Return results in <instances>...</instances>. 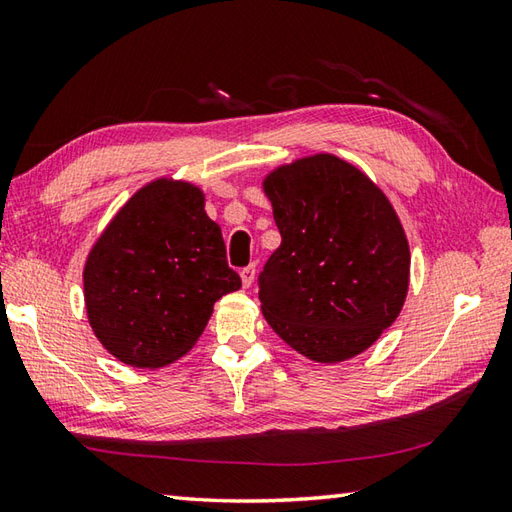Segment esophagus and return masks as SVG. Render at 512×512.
Here are the masks:
<instances>
[{
    "label": "esophagus",
    "mask_w": 512,
    "mask_h": 512,
    "mask_svg": "<svg viewBox=\"0 0 512 512\" xmlns=\"http://www.w3.org/2000/svg\"><path fill=\"white\" fill-rule=\"evenodd\" d=\"M239 275H242L244 288H248L255 281V264H248L246 268H242V273H239Z\"/></svg>",
    "instance_id": "1"
}]
</instances>
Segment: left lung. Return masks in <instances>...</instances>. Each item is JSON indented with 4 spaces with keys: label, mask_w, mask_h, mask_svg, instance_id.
Instances as JSON below:
<instances>
[{
    "label": "left lung",
    "mask_w": 512,
    "mask_h": 512,
    "mask_svg": "<svg viewBox=\"0 0 512 512\" xmlns=\"http://www.w3.org/2000/svg\"><path fill=\"white\" fill-rule=\"evenodd\" d=\"M264 191L281 233L257 279L270 328L312 361L361 354L407 297L398 215L365 173L328 154L273 171Z\"/></svg>",
    "instance_id": "left-lung-1"
}]
</instances>
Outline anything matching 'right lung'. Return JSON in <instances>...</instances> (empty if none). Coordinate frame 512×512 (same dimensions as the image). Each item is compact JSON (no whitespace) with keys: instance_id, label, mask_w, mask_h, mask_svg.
I'll use <instances>...</instances> for the list:
<instances>
[{"instance_id":"1","label":"right lung","mask_w":512,"mask_h":512,"mask_svg":"<svg viewBox=\"0 0 512 512\" xmlns=\"http://www.w3.org/2000/svg\"><path fill=\"white\" fill-rule=\"evenodd\" d=\"M94 334L118 361L162 367L187 354L213 303L242 288L202 191L156 180L140 189L92 248L83 273Z\"/></svg>"}]
</instances>
